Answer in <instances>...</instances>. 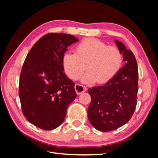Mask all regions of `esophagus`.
Masks as SVG:
<instances>
[{"instance_id":"esophagus-1","label":"esophagus","mask_w":158,"mask_h":158,"mask_svg":"<svg viewBox=\"0 0 158 158\" xmlns=\"http://www.w3.org/2000/svg\"><path fill=\"white\" fill-rule=\"evenodd\" d=\"M74 88H75V91H76V94H77L78 95H80L85 92H86L88 89V88L84 86V85H82L80 84H76L74 86Z\"/></svg>"}]
</instances>
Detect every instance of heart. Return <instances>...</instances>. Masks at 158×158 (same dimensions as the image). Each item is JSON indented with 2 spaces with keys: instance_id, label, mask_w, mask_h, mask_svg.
Returning <instances> with one entry per match:
<instances>
[{
  "instance_id": "b5f03b06",
  "label": "heart",
  "mask_w": 158,
  "mask_h": 158,
  "mask_svg": "<svg viewBox=\"0 0 158 158\" xmlns=\"http://www.w3.org/2000/svg\"><path fill=\"white\" fill-rule=\"evenodd\" d=\"M123 55L114 46H107L104 42L94 38L81 41L76 45L75 53L66 52L63 57L65 73L73 80H77L86 69L82 78L85 83L109 82L121 69Z\"/></svg>"
}]
</instances>
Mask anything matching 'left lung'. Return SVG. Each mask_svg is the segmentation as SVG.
I'll list each match as a JSON object with an SVG mask.
<instances>
[{
    "instance_id": "obj_1",
    "label": "left lung",
    "mask_w": 158,
    "mask_h": 158,
    "mask_svg": "<svg viewBox=\"0 0 158 158\" xmlns=\"http://www.w3.org/2000/svg\"><path fill=\"white\" fill-rule=\"evenodd\" d=\"M115 44L125 64L111 80L88 89L92 101L88 109L89 121L102 132L116 130L131 118L137 104L138 71L133 52L122 42Z\"/></svg>"
}]
</instances>
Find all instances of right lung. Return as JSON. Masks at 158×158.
I'll list each match as a JSON object with an SVG mask.
<instances>
[{"instance_id":"add662e5","label":"right lung","mask_w":158,"mask_h":158,"mask_svg":"<svg viewBox=\"0 0 158 158\" xmlns=\"http://www.w3.org/2000/svg\"><path fill=\"white\" fill-rule=\"evenodd\" d=\"M78 41L66 33H47L33 45L22 66L19 82L22 113L43 130L60 126L76 98L74 82L64 73L63 57L67 47Z\"/></svg>"}]
</instances>
